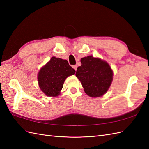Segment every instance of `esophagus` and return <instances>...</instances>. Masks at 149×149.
<instances>
[{"instance_id": "obj_1", "label": "esophagus", "mask_w": 149, "mask_h": 149, "mask_svg": "<svg viewBox=\"0 0 149 149\" xmlns=\"http://www.w3.org/2000/svg\"><path fill=\"white\" fill-rule=\"evenodd\" d=\"M73 68L76 71V70H77V65H73Z\"/></svg>"}]
</instances>
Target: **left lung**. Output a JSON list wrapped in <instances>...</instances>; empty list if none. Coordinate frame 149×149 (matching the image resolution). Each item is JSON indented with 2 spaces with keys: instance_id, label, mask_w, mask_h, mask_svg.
I'll use <instances>...</instances> for the list:
<instances>
[{
  "instance_id": "obj_1",
  "label": "left lung",
  "mask_w": 149,
  "mask_h": 149,
  "mask_svg": "<svg viewBox=\"0 0 149 149\" xmlns=\"http://www.w3.org/2000/svg\"><path fill=\"white\" fill-rule=\"evenodd\" d=\"M76 76L81 82L85 93L97 97L105 94L112 81L113 73L109 65L100 58L92 56L82 58Z\"/></svg>"
}]
</instances>
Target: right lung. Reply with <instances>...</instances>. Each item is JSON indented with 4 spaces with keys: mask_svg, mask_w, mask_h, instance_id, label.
<instances>
[{
    "mask_svg": "<svg viewBox=\"0 0 149 149\" xmlns=\"http://www.w3.org/2000/svg\"><path fill=\"white\" fill-rule=\"evenodd\" d=\"M75 72L67 60L52 57L39 71V86L47 96H57L63 87L66 78Z\"/></svg>",
    "mask_w": 149,
    "mask_h": 149,
    "instance_id": "obj_1",
    "label": "right lung"
}]
</instances>
